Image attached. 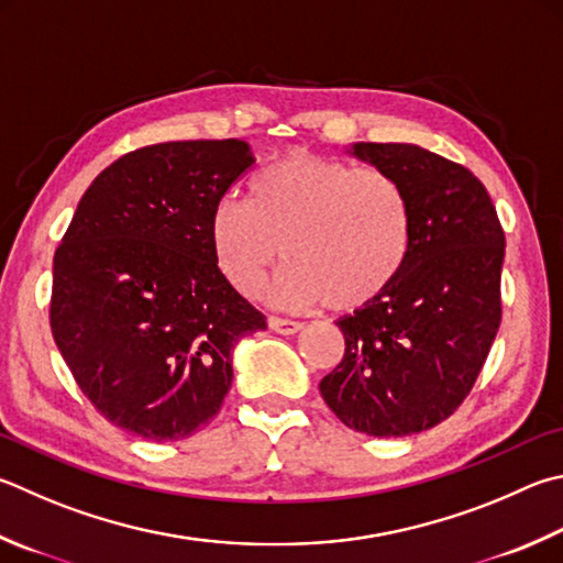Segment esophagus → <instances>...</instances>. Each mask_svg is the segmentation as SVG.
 Here are the masks:
<instances>
[{
    "label": "esophagus",
    "instance_id": "obj_1",
    "mask_svg": "<svg viewBox=\"0 0 563 563\" xmlns=\"http://www.w3.org/2000/svg\"><path fill=\"white\" fill-rule=\"evenodd\" d=\"M268 327H271L273 332H278V334H295V332H300V330H302V322L285 320V317H275V314H271V317H268Z\"/></svg>",
    "mask_w": 563,
    "mask_h": 563
}]
</instances>
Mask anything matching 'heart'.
<instances>
[{
  "label": "heart",
  "instance_id": "1",
  "mask_svg": "<svg viewBox=\"0 0 563 563\" xmlns=\"http://www.w3.org/2000/svg\"><path fill=\"white\" fill-rule=\"evenodd\" d=\"M411 241V207L394 177L310 152L258 169L249 199H221L209 217L213 261L243 295L261 288L280 251L288 255L265 288L280 308H366L398 280Z\"/></svg>",
  "mask_w": 563,
  "mask_h": 563
}]
</instances>
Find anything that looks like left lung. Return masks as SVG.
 <instances>
[{"label": "left lung", "instance_id": "obj_1", "mask_svg": "<svg viewBox=\"0 0 563 563\" xmlns=\"http://www.w3.org/2000/svg\"><path fill=\"white\" fill-rule=\"evenodd\" d=\"M398 181L413 241L379 300L336 320L344 356L320 382L344 426L404 438L445 421L473 388L503 320L505 231L473 172L406 142H354Z\"/></svg>", "mask_w": 563, "mask_h": 563}]
</instances>
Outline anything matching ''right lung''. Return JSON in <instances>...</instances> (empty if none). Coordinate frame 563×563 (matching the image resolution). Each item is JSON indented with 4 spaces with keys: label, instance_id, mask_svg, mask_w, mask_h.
I'll return each instance as SVG.
<instances>
[{
    "label": "right lung",
    "instance_id": "add662e5",
    "mask_svg": "<svg viewBox=\"0 0 563 563\" xmlns=\"http://www.w3.org/2000/svg\"><path fill=\"white\" fill-rule=\"evenodd\" d=\"M255 162L243 140L162 142L90 184L54 255L51 332L112 426L181 441L219 413L265 314L213 261L209 217Z\"/></svg>",
    "mask_w": 563,
    "mask_h": 563
}]
</instances>
